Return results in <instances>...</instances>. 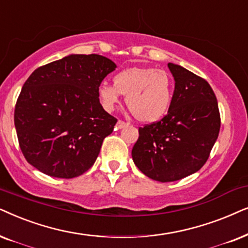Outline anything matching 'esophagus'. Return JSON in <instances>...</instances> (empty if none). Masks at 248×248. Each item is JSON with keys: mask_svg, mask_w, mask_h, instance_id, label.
<instances>
[{"mask_svg": "<svg viewBox=\"0 0 248 248\" xmlns=\"http://www.w3.org/2000/svg\"><path fill=\"white\" fill-rule=\"evenodd\" d=\"M126 124H127V122H124V121H122V120H119L117 122V127L118 128H124V126H126Z\"/></svg>", "mask_w": 248, "mask_h": 248, "instance_id": "1", "label": "esophagus"}]
</instances>
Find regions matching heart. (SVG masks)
<instances>
[{
	"mask_svg": "<svg viewBox=\"0 0 248 248\" xmlns=\"http://www.w3.org/2000/svg\"><path fill=\"white\" fill-rule=\"evenodd\" d=\"M126 95V104L135 117L143 122H155L169 110L173 95V82L164 70L133 67L113 77V85L107 81L97 87V96L105 111L112 112Z\"/></svg>",
	"mask_w": 248,
	"mask_h": 248,
	"instance_id": "obj_1",
	"label": "heart"
}]
</instances>
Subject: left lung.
Here are the masks:
<instances>
[{
	"mask_svg": "<svg viewBox=\"0 0 248 248\" xmlns=\"http://www.w3.org/2000/svg\"><path fill=\"white\" fill-rule=\"evenodd\" d=\"M174 79L172 101L160 121L138 129L131 155L145 176L176 181L202 168L220 131L216 94L205 79L181 65L168 63Z\"/></svg>",
	"mask_w": 248,
	"mask_h": 248,
	"instance_id": "obj_1",
	"label": "left lung"
}]
</instances>
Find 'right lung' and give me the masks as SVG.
<instances>
[{"label":"right lung","mask_w":248,"mask_h":248,"mask_svg":"<svg viewBox=\"0 0 248 248\" xmlns=\"http://www.w3.org/2000/svg\"><path fill=\"white\" fill-rule=\"evenodd\" d=\"M117 68L98 54H70L36 69L22 86L15 126L29 164L51 177H78L93 166L117 119L97 87Z\"/></svg>","instance_id":"right-lung-1"}]
</instances>
